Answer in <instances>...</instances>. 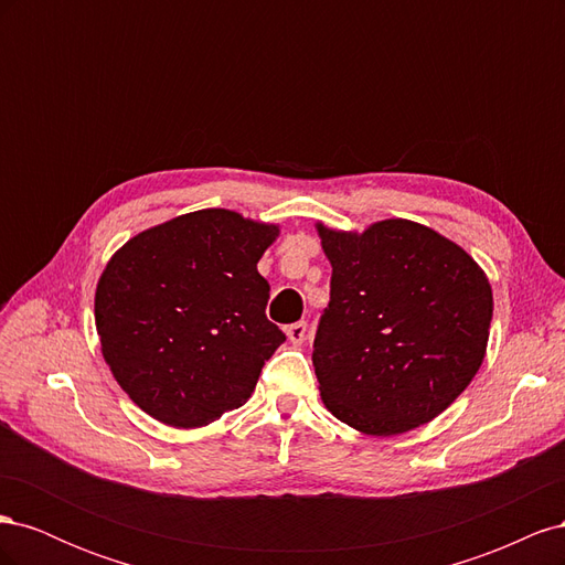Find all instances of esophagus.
Here are the masks:
<instances>
[{"mask_svg":"<svg viewBox=\"0 0 565 565\" xmlns=\"http://www.w3.org/2000/svg\"><path fill=\"white\" fill-rule=\"evenodd\" d=\"M306 332H309V324H306L303 320H299V322H292V324H289V328L285 330L287 339H289V341H292V344H295V347L303 344V339H306Z\"/></svg>","mask_w":565,"mask_h":565,"instance_id":"1","label":"esophagus"}]
</instances>
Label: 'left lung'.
<instances>
[{
	"label": "left lung",
	"mask_w": 565,
	"mask_h": 565,
	"mask_svg": "<svg viewBox=\"0 0 565 565\" xmlns=\"http://www.w3.org/2000/svg\"><path fill=\"white\" fill-rule=\"evenodd\" d=\"M332 264L313 341L320 398L367 436L431 422L481 367L492 289L471 256L407 218L363 233L318 224Z\"/></svg>",
	"instance_id": "left-lung-1"
}]
</instances>
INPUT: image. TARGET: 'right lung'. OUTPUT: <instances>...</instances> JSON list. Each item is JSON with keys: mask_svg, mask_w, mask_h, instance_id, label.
<instances>
[{"mask_svg": "<svg viewBox=\"0 0 565 565\" xmlns=\"http://www.w3.org/2000/svg\"><path fill=\"white\" fill-rule=\"evenodd\" d=\"M278 226L200 210L134 235L96 285L100 351L143 413L195 429L247 403L285 341L256 264Z\"/></svg>", "mask_w": 565, "mask_h": 565, "instance_id": "add662e5", "label": "right lung"}]
</instances>
